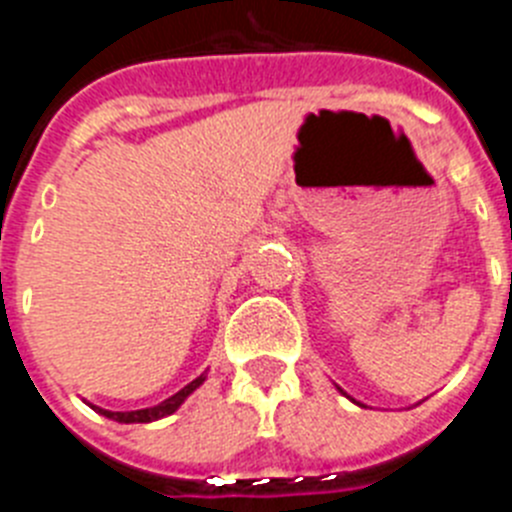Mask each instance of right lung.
<instances>
[{"instance_id":"add662e5","label":"right lung","mask_w":512,"mask_h":512,"mask_svg":"<svg viewBox=\"0 0 512 512\" xmlns=\"http://www.w3.org/2000/svg\"><path fill=\"white\" fill-rule=\"evenodd\" d=\"M202 382H205V374H202V377L194 379V382H189L187 387H184V390H179V392H176V395H171L169 400H164V402H158V405H153V408L130 410V413H112V410L94 408V405H92V408H94V410H99V413H102L104 418L117 420V423H151V420L166 418V415L174 413V410L179 408V405H182V402L187 400V397L192 395V392L197 390V387H200Z\"/></svg>"}]
</instances>
